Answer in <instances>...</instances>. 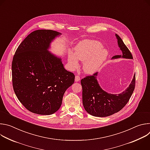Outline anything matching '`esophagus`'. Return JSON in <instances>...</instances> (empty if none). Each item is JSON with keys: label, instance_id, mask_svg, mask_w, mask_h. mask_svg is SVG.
<instances>
[{"label": "esophagus", "instance_id": "34e87169", "mask_svg": "<svg viewBox=\"0 0 150 150\" xmlns=\"http://www.w3.org/2000/svg\"><path fill=\"white\" fill-rule=\"evenodd\" d=\"M80 77L79 76H78V75H76L75 76V82H78L79 81H80Z\"/></svg>", "mask_w": 150, "mask_h": 150}]
</instances>
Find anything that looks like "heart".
<instances>
[{
	"mask_svg": "<svg viewBox=\"0 0 150 150\" xmlns=\"http://www.w3.org/2000/svg\"><path fill=\"white\" fill-rule=\"evenodd\" d=\"M100 42L84 40L74 47V53H68V65L71 69L78 68V60L82 61V69L86 74H93L100 70L108 56V52L103 48Z\"/></svg>",
	"mask_w": 150,
	"mask_h": 150,
	"instance_id": "1",
	"label": "heart"
}]
</instances>
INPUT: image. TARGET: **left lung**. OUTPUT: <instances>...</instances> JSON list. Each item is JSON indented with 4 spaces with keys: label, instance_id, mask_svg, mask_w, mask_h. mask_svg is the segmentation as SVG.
I'll list each match as a JSON object with an SVG mask.
<instances>
[{
    "label": "left lung",
    "instance_id": "1",
    "mask_svg": "<svg viewBox=\"0 0 150 150\" xmlns=\"http://www.w3.org/2000/svg\"><path fill=\"white\" fill-rule=\"evenodd\" d=\"M117 44L122 54L114 56L112 59L125 58L132 59V55L117 34ZM98 72L88 76L81 81L82 87V103L83 108L90 115L96 117H107L122 110L129 101L135 85V74L132 82L125 91L118 94H113L104 91L98 83Z\"/></svg>",
    "mask_w": 150,
    "mask_h": 150
}]
</instances>
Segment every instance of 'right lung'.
Wrapping results in <instances>:
<instances>
[{"label":"right lung","instance_id":"obj_1","mask_svg":"<svg viewBox=\"0 0 150 150\" xmlns=\"http://www.w3.org/2000/svg\"><path fill=\"white\" fill-rule=\"evenodd\" d=\"M62 34L50 30L32 32L16 50L12 63L14 92L25 108L35 114L50 115L60 108L75 75L51 53V42Z\"/></svg>","mask_w":150,"mask_h":150}]
</instances>
